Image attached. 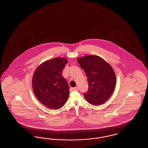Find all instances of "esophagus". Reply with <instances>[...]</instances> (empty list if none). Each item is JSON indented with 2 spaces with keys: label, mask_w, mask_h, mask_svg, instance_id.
<instances>
[{
  "label": "esophagus",
  "mask_w": 148,
  "mask_h": 148,
  "mask_svg": "<svg viewBox=\"0 0 148 148\" xmlns=\"http://www.w3.org/2000/svg\"><path fill=\"white\" fill-rule=\"evenodd\" d=\"M72 89L74 91H77L78 90V88L77 87H74V88H73Z\"/></svg>",
  "instance_id": "34e87169"
}]
</instances>
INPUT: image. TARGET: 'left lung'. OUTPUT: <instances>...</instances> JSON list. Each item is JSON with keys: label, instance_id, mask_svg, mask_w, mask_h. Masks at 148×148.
<instances>
[{"label": "left lung", "instance_id": "obj_1", "mask_svg": "<svg viewBox=\"0 0 148 148\" xmlns=\"http://www.w3.org/2000/svg\"><path fill=\"white\" fill-rule=\"evenodd\" d=\"M84 71L89 88L84 93L86 100L92 105L103 104L110 97L116 84V77L112 66L97 56H86L77 59Z\"/></svg>", "mask_w": 148, "mask_h": 148}]
</instances>
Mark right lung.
Here are the masks:
<instances>
[{
	"instance_id": "obj_1",
	"label": "right lung",
	"mask_w": 148,
	"mask_h": 148,
	"mask_svg": "<svg viewBox=\"0 0 148 148\" xmlns=\"http://www.w3.org/2000/svg\"><path fill=\"white\" fill-rule=\"evenodd\" d=\"M68 60L56 58L45 61L35 70L32 86L35 96L48 108L59 109L69 96V86L62 71Z\"/></svg>"
}]
</instances>
